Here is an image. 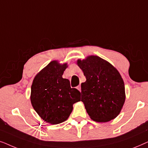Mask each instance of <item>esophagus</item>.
I'll use <instances>...</instances> for the list:
<instances>
[{
    "mask_svg": "<svg viewBox=\"0 0 148 148\" xmlns=\"http://www.w3.org/2000/svg\"><path fill=\"white\" fill-rule=\"evenodd\" d=\"M77 89L79 91V92H82V88H81V86L79 85V86H78L77 87Z\"/></svg>",
    "mask_w": 148,
    "mask_h": 148,
    "instance_id": "1",
    "label": "esophagus"
}]
</instances>
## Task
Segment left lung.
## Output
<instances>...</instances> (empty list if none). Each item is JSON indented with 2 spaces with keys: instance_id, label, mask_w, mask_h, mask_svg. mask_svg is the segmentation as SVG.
<instances>
[{
  "instance_id": "left-lung-1",
  "label": "left lung",
  "mask_w": 148,
  "mask_h": 148,
  "mask_svg": "<svg viewBox=\"0 0 148 148\" xmlns=\"http://www.w3.org/2000/svg\"><path fill=\"white\" fill-rule=\"evenodd\" d=\"M86 81L82 83V101L92 120L106 123L121 112L125 101L123 79L118 70L98 56L78 59Z\"/></svg>"
}]
</instances>
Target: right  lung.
Masks as SVG:
<instances>
[{
    "label": "right lung",
    "instance_id": "obj_1",
    "mask_svg": "<svg viewBox=\"0 0 148 148\" xmlns=\"http://www.w3.org/2000/svg\"><path fill=\"white\" fill-rule=\"evenodd\" d=\"M67 63L51 61L36 75L31 87L32 106L42 120L51 125L65 121L73 105L81 100V93L71 88L70 82L62 78Z\"/></svg>",
    "mask_w": 148,
    "mask_h": 148
}]
</instances>
